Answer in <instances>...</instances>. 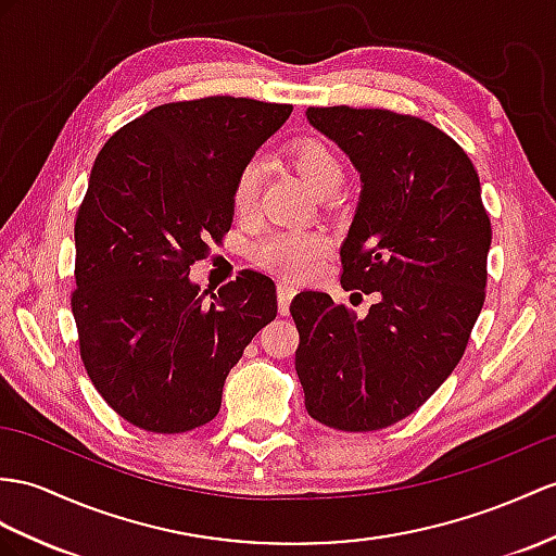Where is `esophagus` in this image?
I'll list each match as a JSON object with an SVG mask.
<instances>
[{
  "label": "esophagus",
  "instance_id": "esophagus-1",
  "mask_svg": "<svg viewBox=\"0 0 556 556\" xmlns=\"http://www.w3.org/2000/svg\"><path fill=\"white\" fill-rule=\"evenodd\" d=\"M294 294H296V288L292 286V282H278V311H280V316L290 314V302H292Z\"/></svg>",
  "mask_w": 556,
  "mask_h": 556
}]
</instances>
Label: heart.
Here are the masks:
<instances>
[{
	"label": "heart",
	"instance_id": "obj_1",
	"mask_svg": "<svg viewBox=\"0 0 556 556\" xmlns=\"http://www.w3.org/2000/svg\"><path fill=\"white\" fill-rule=\"evenodd\" d=\"M290 157L296 172L304 176V181L323 193L330 186H342L344 165L334 148L320 139H302L292 146ZM262 160L252 157L240 167L231 202L238 216H248L254 210L256 191L262 181ZM330 250V238L323 231H311V228H280L254 242L252 254L262 266L276 270V274L300 278L314 270L316 264Z\"/></svg>",
	"mask_w": 556,
	"mask_h": 556
}]
</instances>
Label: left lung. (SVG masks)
I'll return each instance as SVG.
<instances>
[{
  "instance_id": "obj_1",
  "label": "left lung",
  "mask_w": 556,
  "mask_h": 556,
  "mask_svg": "<svg viewBox=\"0 0 556 556\" xmlns=\"http://www.w3.org/2000/svg\"><path fill=\"white\" fill-rule=\"evenodd\" d=\"M349 155L361 198L340 250L342 288L377 292L368 316L306 290L290 304L308 415L342 431L408 417L448 380L485 300L491 219L479 174L448 134L380 108H308Z\"/></svg>"
}]
</instances>
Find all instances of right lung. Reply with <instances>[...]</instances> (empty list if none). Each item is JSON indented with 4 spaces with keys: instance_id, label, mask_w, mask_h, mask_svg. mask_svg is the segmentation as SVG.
Masks as SVG:
<instances>
[{
    "instance_id": "obj_1",
    "label": "right lung",
    "mask_w": 556,
    "mask_h": 556,
    "mask_svg": "<svg viewBox=\"0 0 556 556\" xmlns=\"http://www.w3.org/2000/svg\"><path fill=\"white\" fill-rule=\"evenodd\" d=\"M292 105L210 97L113 134L75 222L73 316L89 380L134 427L181 434L222 408L228 372L278 314L260 270L205 294L188 278L233 222L240 167Z\"/></svg>"
}]
</instances>
